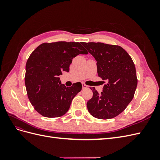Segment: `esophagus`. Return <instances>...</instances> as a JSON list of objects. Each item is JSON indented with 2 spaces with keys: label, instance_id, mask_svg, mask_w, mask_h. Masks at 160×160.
<instances>
[{
  "label": "esophagus",
  "instance_id": "34e87169",
  "mask_svg": "<svg viewBox=\"0 0 160 160\" xmlns=\"http://www.w3.org/2000/svg\"><path fill=\"white\" fill-rule=\"evenodd\" d=\"M88 85H86L85 83H82V88H83V89H86V88H88Z\"/></svg>",
  "mask_w": 160,
  "mask_h": 160
}]
</instances>
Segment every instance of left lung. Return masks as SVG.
<instances>
[{
    "label": "left lung",
    "mask_w": 160,
    "mask_h": 160,
    "mask_svg": "<svg viewBox=\"0 0 160 160\" xmlns=\"http://www.w3.org/2000/svg\"><path fill=\"white\" fill-rule=\"evenodd\" d=\"M81 44L97 61L99 77L107 82L101 93L95 88H91L93 94L87 103L88 109L98 119L113 118L123 111L133 98L138 79L133 60L118 45L93 42Z\"/></svg>",
    "instance_id": "8db88e82"
}]
</instances>
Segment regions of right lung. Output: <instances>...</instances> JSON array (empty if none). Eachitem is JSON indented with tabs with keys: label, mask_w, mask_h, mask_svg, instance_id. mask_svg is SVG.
I'll return each instance as SVG.
<instances>
[{
	"label": "right lung",
	"mask_w": 160,
	"mask_h": 160,
	"mask_svg": "<svg viewBox=\"0 0 160 160\" xmlns=\"http://www.w3.org/2000/svg\"><path fill=\"white\" fill-rule=\"evenodd\" d=\"M88 54L79 42L59 41L42 43L27 61L25 85L32 105L46 118H58L68 111L71 101L81 91V83L67 88L59 76L69 71L74 57Z\"/></svg>",
	"instance_id": "add662e5"
}]
</instances>
